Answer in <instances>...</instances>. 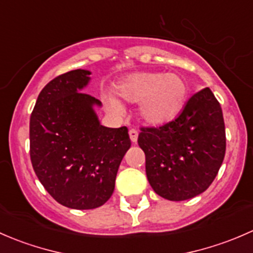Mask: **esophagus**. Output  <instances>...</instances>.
Segmentation results:
<instances>
[{
    "label": "esophagus",
    "instance_id": "34e87169",
    "mask_svg": "<svg viewBox=\"0 0 253 253\" xmlns=\"http://www.w3.org/2000/svg\"><path fill=\"white\" fill-rule=\"evenodd\" d=\"M128 134H129V138H131L132 143H136L137 139H138V132H137L136 129H129Z\"/></svg>",
    "mask_w": 253,
    "mask_h": 253
}]
</instances>
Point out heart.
Instances as JSON below:
<instances>
[{"label":"heart","instance_id":"obj_1","mask_svg":"<svg viewBox=\"0 0 253 253\" xmlns=\"http://www.w3.org/2000/svg\"><path fill=\"white\" fill-rule=\"evenodd\" d=\"M117 95L128 103H138L139 116L150 126H162L175 120L188 100V85L176 73L136 72L117 84ZM109 111L120 115L124 106L111 94L105 95Z\"/></svg>","mask_w":253,"mask_h":253}]
</instances>
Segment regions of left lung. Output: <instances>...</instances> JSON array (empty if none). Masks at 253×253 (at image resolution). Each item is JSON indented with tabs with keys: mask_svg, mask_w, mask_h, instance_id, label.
<instances>
[{
	"mask_svg": "<svg viewBox=\"0 0 253 253\" xmlns=\"http://www.w3.org/2000/svg\"><path fill=\"white\" fill-rule=\"evenodd\" d=\"M225 142L223 111L209 88L191 96L174 121L142 128L138 136L148 181L169 201L205 192L223 164Z\"/></svg>",
	"mask_w": 253,
	"mask_h": 253,
	"instance_id": "8db88e82",
	"label": "left lung"
}]
</instances>
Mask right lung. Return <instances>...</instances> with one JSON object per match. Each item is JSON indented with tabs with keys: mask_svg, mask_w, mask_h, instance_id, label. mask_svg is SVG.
<instances>
[{
	"mask_svg": "<svg viewBox=\"0 0 253 253\" xmlns=\"http://www.w3.org/2000/svg\"><path fill=\"white\" fill-rule=\"evenodd\" d=\"M91 72L73 70L40 91L30 116V159L45 190L60 205L94 209L111 197L117 170L131 147L127 127L99 121L98 99L82 93Z\"/></svg>",
	"mask_w": 253,
	"mask_h": 253,
	"instance_id": "add662e5",
	"label": "right lung"
}]
</instances>
